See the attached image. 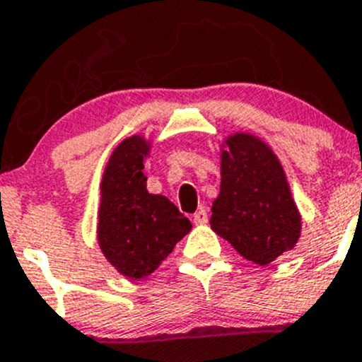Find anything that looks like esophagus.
Masks as SVG:
<instances>
[{"instance_id":"1","label":"esophagus","mask_w":362,"mask_h":362,"mask_svg":"<svg viewBox=\"0 0 362 362\" xmlns=\"http://www.w3.org/2000/svg\"><path fill=\"white\" fill-rule=\"evenodd\" d=\"M209 221V214L206 209H200V211H197L195 214H193V223L195 225H206Z\"/></svg>"}]
</instances>
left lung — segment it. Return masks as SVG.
<instances>
[{
  "instance_id": "1",
  "label": "left lung",
  "mask_w": 362,
  "mask_h": 362,
  "mask_svg": "<svg viewBox=\"0 0 362 362\" xmlns=\"http://www.w3.org/2000/svg\"><path fill=\"white\" fill-rule=\"evenodd\" d=\"M211 226L245 259L268 264L294 247L300 214L274 151L258 137L235 134L221 151V189Z\"/></svg>"
}]
</instances>
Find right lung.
<instances>
[{"mask_svg": "<svg viewBox=\"0 0 362 362\" xmlns=\"http://www.w3.org/2000/svg\"><path fill=\"white\" fill-rule=\"evenodd\" d=\"M148 151L143 137L125 139L111 155L100 182L99 245L107 262L130 279L155 272L192 230L189 219L167 197L148 193L143 173Z\"/></svg>", "mask_w": 362, "mask_h": 362, "instance_id": "add662e5", "label": "right lung"}]
</instances>
